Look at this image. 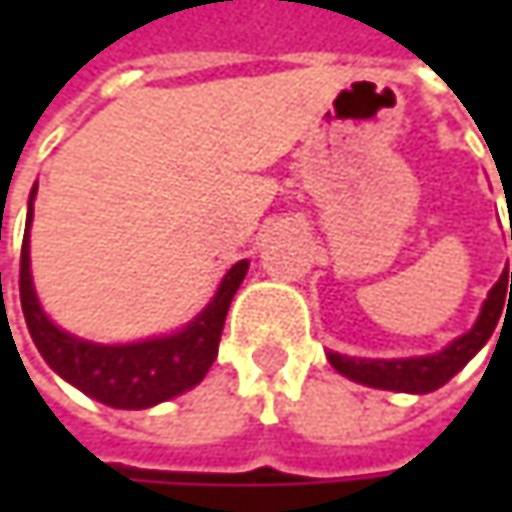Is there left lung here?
<instances>
[{
    "mask_svg": "<svg viewBox=\"0 0 512 512\" xmlns=\"http://www.w3.org/2000/svg\"><path fill=\"white\" fill-rule=\"evenodd\" d=\"M512 239V233H510ZM511 279V296H506V279ZM504 302H512V273L504 270L502 279L493 285V290L484 299L482 313L476 319L473 330H467L464 336L453 339L444 347L442 353L433 356H419V359H350L339 353H327L330 364L353 382L367 384V387H379V390H396V393H430L447 384L464 364L470 362L487 339L493 336V330L499 325Z\"/></svg>",
    "mask_w": 512,
    "mask_h": 512,
    "instance_id": "1",
    "label": "left lung"
}]
</instances>
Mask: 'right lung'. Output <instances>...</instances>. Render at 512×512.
Segmentation results:
<instances>
[{"label":"right lung","instance_id":"obj_1","mask_svg":"<svg viewBox=\"0 0 512 512\" xmlns=\"http://www.w3.org/2000/svg\"><path fill=\"white\" fill-rule=\"evenodd\" d=\"M33 196L36 187L30 190L28 230L33 219ZM245 273V259L230 267L213 302L185 330L173 336L145 339L136 344H93L59 330L39 307L30 279V250L28 233H25L22 262H19V299H22L30 339L39 347L42 359L65 382L108 407L145 410L153 404L168 402L205 379L219 353L227 307L233 302V293L239 290Z\"/></svg>","mask_w":512,"mask_h":512}]
</instances>
